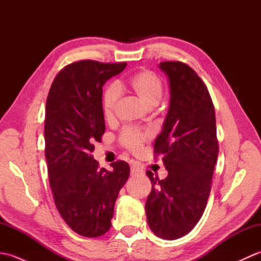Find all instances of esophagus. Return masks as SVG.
<instances>
[{
  "mask_svg": "<svg viewBox=\"0 0 261 261\" xmlns=\"http://www.w3.org/2000/svg\"><path fill=\"white\" fill-rule=\"evenodd\" d=\"M143 174V170L141 167L137 165L131 166V175L132 176H138V175H142Z\"/></svg>",
  "mask_w": 261,
  "mask_h": 261,
  "instance_id": "obj_1",
  "label": "esophagus"
}]
</instances>
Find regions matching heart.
<instances>
[{"instance_id": "1", "label": "heart", "mask_w": 261, "mask_h": 261, "mask_svg": "<svg viewBox=\"0 0 261 261\" xmlns=\"http://www.w3.org/2000/svg\"><path fill=\"white\" fill-rule=\"evenodd\" d=\"M129 90L148 108H153L163 96V82L160 77L150 69H141L119 83L111 84L104 90L102 108L105 118H112L116 103L120 97V91ZM149 138L148 132H142L135 127H126L120 136L122 146L130 151H138Z\"/></svg>"}]
</instances>
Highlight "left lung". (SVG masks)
<instances>
[{
    "label": "left lung",
    "mask_w": 261,
    "mask_h": 261,
    "mask_svg": "<svg viewBox=\"0 0 261 261\" xmlns=\"http://www.w3.org/2000/svg\"><path fill=\"white\" fill-rule=\"evenodd\" d=\"M170 101L163 131L154 141L168 176L147 175L152 188L146 202L149 228L159 238L186 236L202 218L218 159L215 111L206 86L195 70L181 62H164Z\"/></svg>",
    "instance_id": "obj_1"
}]
</instances>
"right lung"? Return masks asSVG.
I'll list each match as a JSON object with an SVG mask.
<instances>
[{
  "label": "right lung",
  "instance_id": "add662e5",
  "mask_svg": "<svg viewBox=\"0 0 261 261\" xmlns=\"http://www.w3.org/2000/svg\"><path fill=\"white\" fill-rule=\"evenodd\" d=\"M125 63L81 60L59 71L49 91L45 118V154L55 204L69 228L96 238L111 228L114 204L129 178L125 162L99 168L94 143L105 131L102 87Z\"/></svg>",
  "mask_w": 261,
  "mask_h": 261
}]
</instances>
